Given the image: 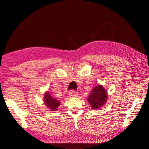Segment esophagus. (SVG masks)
Listing matches in <instances>:
<instances>
[{"instance_id": "34e87169", "label": "esophagus", "mask_w": 149, "mask_h": 149, "mask_svg": "<svg viewBox=\"0 0 149 149\" xmlns=\"http://www.w3.org/2000/svg\"><path fill=\"white\" fill-rule=\"evenodd\" d=\"M69 95L71 97H75L77 96V93H76L74 90H71V91L69 92Z\"/></svg>"}]
</instances>
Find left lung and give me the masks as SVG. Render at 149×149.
<instances>
[{"label": "left lung", "instance_id": "obj_1", "mask_svg": "<svg viewBox=\"0 0 149 149\" xmlns=\"http://www.w3.org/2000/svg\"><path fill=\"white\" fill-rule=\"evenodd\" d=\"M107 99V94L102 86L99 85L94 87L91 94H89L88 101L91 106L92 109H97L104 105Z\"/></svg>", "mask_w": 149, "mask_h": 149}]
</instances>
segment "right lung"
Here are the masks:
<instances>
[{
  "label": "right lung",
  "mask_w": 149,
  "mask_h": 149,
  "mask_svg": "<svg viewBox=\"0 0 149 149\" xmlns=\"http://www.w3.org/2000/svg\"><path fill=\"white\" fill-rule=\"evenodd\" d=\"M44 102L51 111H55L60 104V102L56 100V99L53 98L49 93H46L45 94Z\"/></svg>",
  "instance_id": "obj_1"
}]
</instances>
